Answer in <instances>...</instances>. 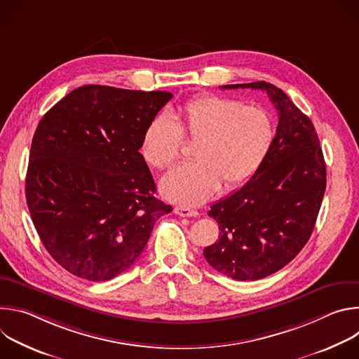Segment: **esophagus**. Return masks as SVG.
<instances>
[{"label": "esophagus", "mask_w": 359, "mask_h": 359, "mask_svg": "<svg viewBox=\"0 0 359 359\" xmlns=\"http://www.w3.org/2000/svg\"><path fill=\"white\" fill-rule=\"evenodd\" d=\"M173 212H175L177 216H180V217H196V216L198 215L197 210H193V209H190V208H183V206H176V208L173 209Z\"/></svg>", "instance_id": "esophagus-1"}]
</instances>
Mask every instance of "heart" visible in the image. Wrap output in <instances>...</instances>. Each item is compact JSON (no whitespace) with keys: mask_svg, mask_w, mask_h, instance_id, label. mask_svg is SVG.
<instances>
[{"mask_svg":"<svg viewBox=\"0 0 359 359\" xmlns=\"http://www.w3.org/2000/svg\"><path fill=\"white\" fill-rule=\"evenodd\" d=\"M276 128L262 107L219 95H203L177 108L172 118L158 115L146 126L140 151L156 169H168L179 158L182 139L196 140V161L168 173L161 190L170 201L198 206L213 197L220 184L234 189L248 182L271 150Z\"/></svg>","mask_w":359,"mask_h":359,"instance_id":"heart-1","label":"heart"}]
</instances>
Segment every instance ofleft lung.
<instances>
[{"instance_id": "8db88e82", "label": "left lung", "mask_w": 359, "mask_h": 359, "mask_svg": "<svg viewBox=\"0 0 359 359\" xmlns=\"http://www.w3.org/2000/svg\"><path fill=\"white\" fill-rule=\"evenodd\" d=\"M223 89L266 90L278 111L269 156L241 189L215 203L219 240L203 250L219 273L254 281L287 266L309 241L321 208L327 169L316 128L276 85L260 81Z\"/></svg>"}]
</instances>
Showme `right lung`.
I'll use <instances>...</instances> for the list:
<instances>
[{"instance_id":"right-lung-1","label":"right lung","mask_w":359,"mask_h":359,"mask_svg":"<svg viewBox=\"0 0 359 359\" xmlns=\"http://www.w3.org/2000/svg\"><path fill=\"white\" fill-rule=\"evenodd\" d=\"M165 90L76 88L34 133L25 197L48 252L71 274L108 281L142 254L153 224L172 212L140 155L149 122L172 99Z\"/></svg>"}]
</instances>
